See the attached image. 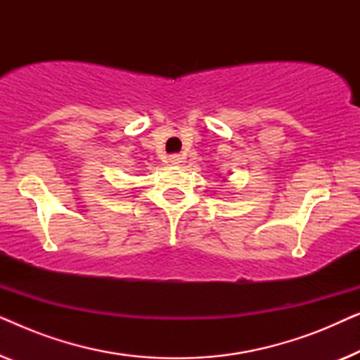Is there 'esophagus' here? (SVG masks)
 <instances>
[{
	"instance_id": "obj_1",
	"label": "esophagus",
	"mask_w": 360,
	"mask_h": 360,
	"mask_svg": "<svg viewBox=\"0 0 360 360\" xmlns=\"http://www.w3.org/2000/svg\"><path fill=\"white\" fill-rule=\"evenodd\" d=\"M169 162L172 165H179V164H181V162H184V157H181L180 154H172L169 157Z\"/></svg>"
}]
</instances>
